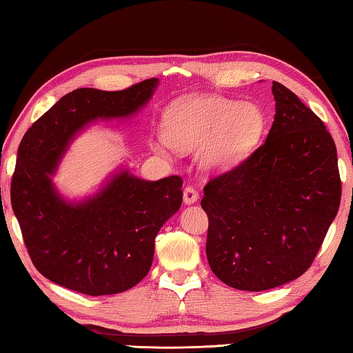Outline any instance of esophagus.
Wrapping results in <instances>:
<instances>
[{
  "label": "esophagus",
  "mask_w": 353,
  "mask_h": 353,
  "mask_svg": "<svg viewBox=\"0 0 353 353\" xmlns=\"http://www.w3.org/2000/svg\"><path fill=\"white\" fill-rule=\"evenodd\" d=\"M199 199V193L198 191H196L193 187H185V190H183V202L187 205H190V204H194L196 201Z\"/></svg>",
  "instance_id": "34e87169"
}]
</instances>
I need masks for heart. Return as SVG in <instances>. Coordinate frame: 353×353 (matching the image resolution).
<instances>
[{"label": "heart", "instance_id": "heart-1", "mask_svg": "<svg viewBox=\"0 0 353 353\" xmlns=\"http://www.w3.org/2000/svg\"><path fill=\"white\" fill-rule=\"evenodd\" d=\"M266 117L256 104L205 94L171 103L163 115V140L152 148L168 155V146L191 152L207 172L225 171L252 151L265 130Z\"/></svg>", "mask_w": 353, "mask_h": 353}]
</instances>
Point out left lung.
Returning <instances> with one entry per match:
<instances>
[{
	"instance_id": "obj_1",
	"label": "left lung",
	"mask_w": 353,
	"mask_h": 353,
	"mask_svg": "<svg viewBox=\"0 0 353 353\" xmlns=\"http://www.w3.org/2000/svg\"><path fill=\"white\" fill-rule=\"evenodd\" d=\"M266 141L204 187L207 260L221 282L265 291L301 277L341 202L336 146L294 93L272 82Z\"/></svg>"
}]
</instances>
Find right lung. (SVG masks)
<instances>
[{
	"mask_svg": "<svg viewBox=\"0 0 353 353\" xmlns=\"http://www.w3.org/2000/svg\"><path fill=\"white\" fill-rule=\"evenodd\" d=\"M159 79L119 92L77 88L43 113L23 137L10 202L37 271L88 296L130 290L151 270L160 227L182 205V179L143 181L128 170L98 193L65 201L51 176L76 134L98 119L129 118L154 94Z\"/></svg>",
	"mask_w": 353,
	"mask_h": 353,
	"instance_id": "add662e5",
	"label": "right lung"
}]
</instances>
